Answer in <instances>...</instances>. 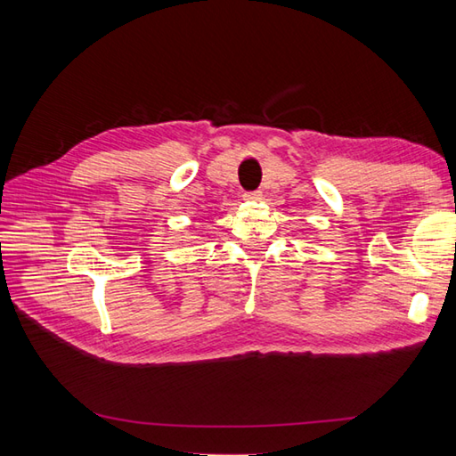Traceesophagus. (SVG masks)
<instances>
[{
  "label": "esophagus",
  "instance_id": "esophagus-1",
  "mask_svg": "<svg viewBox=\"0 0 456 456\" xmlns=\"http://www.w3.org/2000/svg\"><path fill=\"white\" fill-rule=\"evenodd\" d=\"M247 201H260V200H263V191H247L245 193V196H243Z\"/></svg>",
  "mask_w": 456,
  "mask_h": 456
}]
</instances>
